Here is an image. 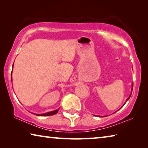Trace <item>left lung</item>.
<instances>
[{
	"label": "left lung",
	"mask_w": 148,
	"mask_h": 148,
	"mask_svg": "<svg viewBox=\"0 0 148 148\" xmlns=\"http://www.w3.org/2000/svg\"><path fill=\"white\" fill-rule=\"evenodd\" d=\"M133 83H132V90H133ZM131 93H132V91H131ZM131 94H130V95H129V97L127 98V100H126V102L127 101L129 100V98H130V97H131ZM125 102V103H126ZM123 106H122V107H123ZM99 117H100V116H99Z\"/></svg>",
	"instance_id": "1"
}]
</instances>
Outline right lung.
<instances>
[{
    "label": "right lung",
    "mask_w": 148,
    "mask_h": 148,
    "mask_svg": "<svg viewBox=\"0 0 148 148\" xmlns=\"http://www.w3.org/2000/svg\"><path fill=\"white\" fill-rule=\"evenodd\" d=\"M13 66H14V64H13ZM59 110L58 109H56L55 110H53V111H51V112H47V113H45V114H35L37 115V116H52V115H54L55 114H56L57 112H58V111Z\"/></svg>",
    "instance_id": "obj_1"
}]
</instances>
